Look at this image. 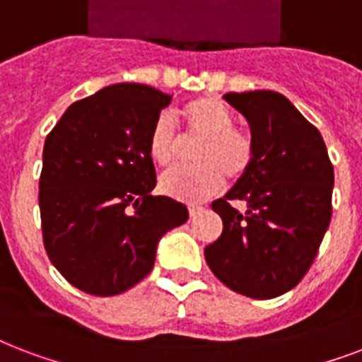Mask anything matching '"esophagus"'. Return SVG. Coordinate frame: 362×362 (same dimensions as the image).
Segmentation results:
<instances>
[{"instance_id": "esophagus-1", "label": "esophagus", "mask_w": 362, "mask_h": 362, "mask_svg": "<svg viewBox=\"0 0 362 362\" xmlns=\"http://www.w3.org/2000/svg\"><path fill=\"white\" fill-rule=\"evenodd\" d=\"M204 211V207L202 206H196V204H190L189 206V213H190V217H196L198 213Z\"/></svg>"}]
</instances>
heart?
Masks as SVG:
<instances>
[{
    "label": "heart",
    "mask_w": 362,
    "mask_h": 362,
    "mask_svg": "<svg viewBox=\"0 0 362 362\" xmlns=\"http://www.w3.org/2000/svg\"><path fill=\"white\" fill-rule=\"evenodd\" d=\"M181 136L170 115L156 117L147 136V153L156 166L170 168L181 158L185 141H200L194 166L173 168L160 179V189L177 200L198 202L230 183L242 181L257 160V143L247 130L234 126V113L215 96H200L181 109Z\"/></svg>",
    "instance_id": "obj_1"
}]
</instances>
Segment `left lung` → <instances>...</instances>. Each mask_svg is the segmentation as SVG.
<instances>
[{
  "instance_id": "obj_1",
  "label": "left lung",
  "mask_w": 362,
  "mask_h": 362,
  "mask_svg": "<svg viewBox=\"0 0 362 362\" xmlns=\"http://www.w3.org/2000/svg\"><path fill=\"white\" fill-rule=\"evenodd\" d=\"M225 100L247 119L257 160L211 204L223 232L204 255L234 293L268 300L296 287L312 268L332 217L334 170L317 128L285 96L255 90ZM234 201L248 209L238 212Z\"/></svg>"
}]
</instances>
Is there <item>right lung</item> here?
<instances>
[{
    "mask_svg": "<svg viewBox=\"0 0 362 362\" xmlns=\"http://www.w3.org/2000/svg\"><path fill=\"white\" fill-rule=\"evenodd\" d=\"M172 96L122 83L71 103L49 132L39 177L45 251L74 287L115 296L147 277L156 243L189 211L153 196L151 124Z\"/></svg>",
    "mask_w": 362,
    "mask_h": 362,
    "instance_id": "add662e5",
    "label": "right lung"
}]
</instances>
